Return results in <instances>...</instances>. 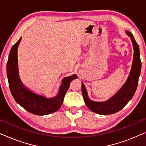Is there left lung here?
<instances>
[{"label": "left lung", "mask_w": 146, "mask_h": 146, "mask_svg": "<svg viewBox=\"0 0 146 146\" xmlns=\"http://www.w3.org/2000/svg\"><path fill=\"white\" fill-rule=\"evenodd\" d=\"M130 39L134 48V57L132 69L127 82L113 96L106 102H94L88 96L84 84L82 83V93L86 105L92 111L100 115H111L118 112L127 105L135 93L140 75L141 63L139 46L136 42L131 33L126 31Z\"/></svg>", "instance_id": "obj_1"}]
</instances>
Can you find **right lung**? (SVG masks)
Wrapping results in <instances>:
<instances>
[{"mask_svg":"<svg viewBox=\"0 0 146 146\" xmlns=\"http://www.w3.org/2000/svg\"><path fill=\"white\" fill-rule=\"evenodd\" d=\"M21 37L12 46L8 57L6 71L8 84L11 93L16 102L26 111L37 115H45L52 113L60 108L64 102L69 84L77 76L73 75L65 77L62 80V84L60 87L59 93L56 97L46 98L42 96L35 94L23 85L19 77L17 68V47L20 43Z\"/></svg>","mask_w":146,"mask_h":146,"instance_id":"1","label":"right lung"}]
</instances>
